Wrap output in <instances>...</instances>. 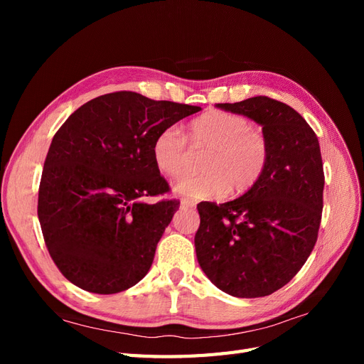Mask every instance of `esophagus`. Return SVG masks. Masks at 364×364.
<instances>
[{
	"mask_svg": "<svg viewBox=\"0 0 364 364\" xmlns=\"http://www.w3.org/2000/svg\"><path fill=\"white\" fill-rule=\"evenodd\" d=\"M196 205H194V202H191V200H186V199H183V200H181V208H183V209H191V208H194Z\"/></svg>",
	"mask_w": 364,
	"mask_h": 364,
	"instance_id": "obj_1",
	"label": "esophagus"
}]
</instances>
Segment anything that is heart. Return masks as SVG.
Here are the masks:
<instances>
[{
	"label": "heart",
	"instance_id": "b5f03b06",
	"mask_svg": "<svg viewBox=\"0 0 364 364\" xmlns=\"http://www.w3.org/2000/svg\"><path fill=\"white\" fill-rule=\"evenodd\" d=\"M206 149L200 159V174L185 176L174 183V193L188 199H218L246 193L262 178L269 164V141L250 121L234 112L213 109L194 118L186 134L164 127L153 139L151 156L155 167L167 178H179L188 167L190 151Z\"/></svg>",
	"mask_w": 364,
	"mask_h": 364
}]
</instances>
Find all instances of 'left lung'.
<instances>
[{"label":"left lung","mask_w":364,"mask_h":364,"mask_svg":"<svg viewBox=\"0 0 364 364\" xmlns=\"http://www.w3.org/2000/svg\"><path fill=\"white\" fill-rule=\"evenodd\" d=\"M217 107L261 124L270 155L262 178L246 194L222 205H197V261L230 296H269L293 279L317 241L325 185L321 146L299 112L266 95Z\"/></svg>","instance_id":"1"}]
</instances>
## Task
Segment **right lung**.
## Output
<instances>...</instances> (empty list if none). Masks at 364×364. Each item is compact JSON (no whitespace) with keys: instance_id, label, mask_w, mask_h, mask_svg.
I'll return each instance as SVG.
<instances>
[{"instance_id":"add662e5","label":"right lung","mask_w":364,"mask_h":364,"mask_svg":"<svg viewBox=\"0 0 364 364\" xmlns=\"http://www.w3.org/2000/svg\"><path fill=\"white\" fill-rule=\"evenodd\" d=\"M199 106L132 91L80 106L54 135L43 162L38 217L60 273L77 287L114 294L146 277L178 200L147 203L170 186L151 156L164 127Z\"/></svg>"}]
</instances>
